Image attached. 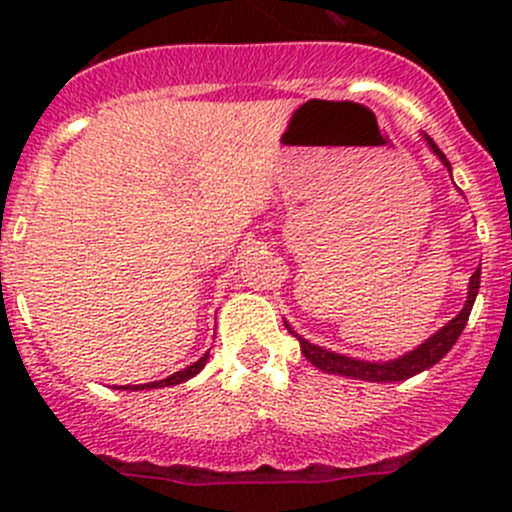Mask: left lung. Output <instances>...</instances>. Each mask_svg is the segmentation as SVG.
Segmentation results:
<instances>
[{"label": "left lung", "mask_w": 512, "mask_h": 512, "mask_svg": "<svg viewBox=\"0 0 512 512\" xmlns=\"http://www.w3.org/2000/svg\"><path fill=\"white\" fill-rule=\"evenodd\" d=\"M428 143H431L433 153H436V156L443 160V165H446V168H451V163H448L446 156H443L441 148H438L436 143L431 141V138H428ZM478 287H480V267L476 272H473L471 285H468L466 307L458 312V317L451 319V322H448L443 329H438V332L433 334L428 342H423L421 347L414 349L411 354L401 356V359H394V361H386V364H371V361L349 359V356L327 352V349L314 347V344L304 342L302 337H297V334L289 329V324H287V329L294 334V337L299 339V347H302V354L307 356V361H312L317 369L327 371V374L354 376V379H364V381H404V379H411V376H416L418 371L433 366L436 361H441L443 356L451 352L453 344L458 342L461 332L466 329L468 317H471V309H473V302H476Z\"/></svg>", "instance_id": "8db88e82"}]
</instances>
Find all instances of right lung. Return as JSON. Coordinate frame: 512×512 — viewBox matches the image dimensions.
<instances>
[{
  "instance_id": "right-lung-1",
  "label": "right lung",
  "mask_w": 512,
  "mask_h": 512,
  "mask_svg": "<svg viewBox=\"0 0 512 512\" xmlns=\"http://www.w3.org/2000/svg\"><path fill=\"white\" fill-rule=\"evenodd\" d=\"M205 361H208V354H203L200 356L198 361H195V364H190L188 369H183V371H175L173 376H168V379H163V381H153V384H141V386H133L131 391H136V389H160V386H173V384H183V381H188L190 376H195L198 374L200 369H203L205 366ZM121 389H128V386H121Z\"/></svg>"
}]
</instances>
